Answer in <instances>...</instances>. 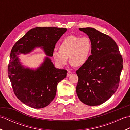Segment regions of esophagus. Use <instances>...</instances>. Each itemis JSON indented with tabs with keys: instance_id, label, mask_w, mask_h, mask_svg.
Returning <instances> with one entry per match:
<instances>
[{
	"instance_id": "34e87169",
	"label": "esophagus",
	"mask_w": 130,
	"mask_h": 130,
	"mask_svg": "<svg viewBox=\"0 0 130 130\" xmlns=\"http://www.w3.org/2000/svg\"><path fill=\"white\" fill-rule=\"evenodd\" d=\"M71 74H72V72H71L70 71H68V73H67V77H68V76H69L70 75H71Z\"/></svg>"
}]
</instances>
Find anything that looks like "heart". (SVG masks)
<instances>
[{
  "label": "heart",
  "mask_w": 130,
  "mask_h": 130,
  "mask_svg": "<svg viewBox=\"0 0 130 130\" xmlns=\"http://www.w3.org/2000/svg\"><path fill=\"white\" fill-rule=\"evenodd\" d=\"M92 48L91 41L88 38L70 35L60 43L59 51H54L53 57L60 66L65 65L69 58L70 63L73 67H81L87 61Z\"/></svg>",
  "instance_id": "b5f03b06"
}]
</instances>
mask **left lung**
<instances>
[{
	"instance_id": "obj_1",
	"label": "left lung",
	"mask_w": 130,
	"mask_h": 130,
	"mask_svg": "<svg viewBox=\"0 0 130 130\" xmlns=\"http://www.w3.org/2000/svg\"><path fill=\"white\" fill-rule=\"evenodd\" d=\"M79 30L89 36L92 48L86 63L76 71V94L83 103L98 106L111 98L119 86L123 59L109 36L90 27Z\"/></svg>"
}]
</instances>
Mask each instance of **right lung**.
I'll use <instances>...</instances> for the list:
<instances>
[{"mask_svg":"<svg viewBox=\"0 0 130 130\" xmlns=\"http://www.w3.org/2000/svg\"><path fill=\"white\" fill-rule=\"evenodd\" d=\"M67 30L57 27H36L12 47L8 76L15 95L27 106L37 109L47 106L56 95L57 84L67 76V70L55 68L48 57L36 70L24 68L18 56L41 47L47 56H52L55 45Z\"/></svg>","mask_w":130,"mask_h":130,"instance_id":"right-lung-1","label":"right lung"}]
</instances>
